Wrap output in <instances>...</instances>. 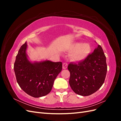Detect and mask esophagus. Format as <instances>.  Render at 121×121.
Masks as SVG:
<instances>
[{"label": "esophagus", "mask_w": 121, "mask_h": 121, "mask_svg": "<svg viewBox=\"0 0 121 121\" xmlns=\"http://www.w3.org/2000/svg\"><path fill=\"white\" fill-rule=\"evenodd\" d=\"M68 67V64L67 63H64L63 64V69H66Z\"/></svg>", "instance_id": "obj_1"}]
</instances>
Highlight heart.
<instances>
[{"instance_id":"1","label":"heart","mask_w":121,"mask_h":121,"mask_svg":"<svg viewBox=\"0 0 121 121\" xmlns=\"http://www.w3.org/2000/svg\"><path fill=\"white\" fill-rule=\"evenodd\" d=\"M68 51L71 52L69 57L73 61H80L89 56L91 52V47L88 43L76 42L69 47Z\"/></svg>"}]
</instances>
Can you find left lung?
<instances>
[{"label":"left lung","instance_id":"obj_1","mask_svg":"<svg viewBox=\"0 0 121 121\" xmlns=\"http://www.w3.org/2000/svg\"><path fill=\"white\" fill-rule=\"evenodd\" d=\"M69 84L74 92L88 96L97 91L104 82L107 72L106 57L100 45L78 64L70 63Z\"/></svg>","mask_w":121,"mask_h":121}]
</instances>
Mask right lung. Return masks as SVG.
Here are the masks:
<instances>
[{
	"mask_svg": "<svg viewBox=\"0 0 121 121\" xmlns=\"http://www.w3.org/2000/svg\"><path fill=\"white\" fill-rule=\"evenodd\" d=\"M27 42L21 47L14 64L17 82L21 88L33 97L48 94L52 89L57 76L62 69L61 62L48 60H29L27 53Z\"/></svg>",
	"mask_w": 121,
	"mask_h": 121,
	"instance_id": "obj_1",
	"label": "right lung"
}]
</instances>
